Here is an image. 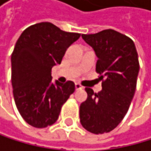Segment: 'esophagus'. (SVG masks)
Here are the masks:
<instances>
[{
    "instance_id": "esophagus-1",
    "label": "esophagus",
    "mask_w": 151,
    "mask_h": 151,
    "mask_svg": "<svg viewBox=\"0 0 151 151\" xmlns=\"http://www.w3.org/2000/svg\"><path fill=\"white\" fill-rule=\"evenodd\" d=\"M83 88V87L80 84V83H75V89H76L77 91H79V90H81Z\"/></svg>"
}]
</instances>
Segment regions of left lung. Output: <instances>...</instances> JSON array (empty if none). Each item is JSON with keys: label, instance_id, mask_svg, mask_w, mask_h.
Instances as JSON below:
<instances>
[{"label": "left lung", "instance_id": "1", "mask_svg": "<svg viewBox=\"0 0 151 151\" xmlns=\"http://www.w3.org/2000/svg\"><path fill=\"white\" fill-rule=\"evenodd\" d=\"M81 37L97 56L102 89L94 93L85 88L88 98L80 107L81 123L88 131L102 134L114 129L128 112L139 71L138 53L131 39L111 29Z\"/></svg>", "mask_w": 151, "mask_h": 151}]
</instances>
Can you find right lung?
I'll return each instance as SVG.
<instances>
[{
    "mask_svg": "<svg viewBox=\"0 0 151 151\" xmlns=\"http://www.w3.org/2000/svg\"><path fill=\"white\" fill-rule=\"evenodd\" d=\"M80 36L50 22H40L27 28L17 40L11 58L13 97L20 114L31 126L52 125L74 92L73 81H53L50 71Z\"/></svg>",
    "mask_w": 151,
    "mask_h": 151,
    "instance_id": "add662e5",
    "label": "right lung"
}]
</instances>
